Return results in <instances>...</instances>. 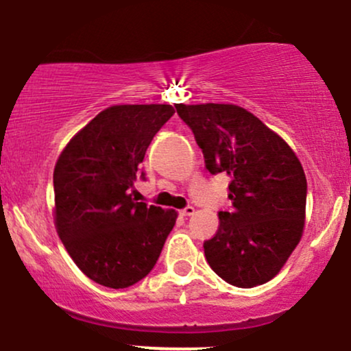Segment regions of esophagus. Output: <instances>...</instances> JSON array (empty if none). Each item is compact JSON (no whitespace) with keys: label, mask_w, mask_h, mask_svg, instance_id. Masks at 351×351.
Returning a JSON list of instances; mask_svg holds the SVG:
<instances>
[{"label":"esophagus","mask_w":351,"mask_h":351,"mask_svg":"<svg viewBox=\"0 0 351 351\" xmlns=\"http://www.w3.org/2000/svg\"><path fill=\"white\" fill-rule=\"evenodd\" d=\"M193 212H195V208L189 205V207H185V208L180 210V215H182V217H191V215H193Z\"/></svg>","instance_id":"34e87169"}]
</instances>
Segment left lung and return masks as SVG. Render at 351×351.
<instances>
[{"mask_svg": "<svg viewBox=\"0 0 351 351\" xmlns=\"http://www.w3.org/2000/svg\"><path fill=\"white\" fill-rule=\"evenodd\" d=\"M192 130L212 176H230L233 207L220 212L204 243L210 267L237 287L265 284L300 241L307 180L298 156L261 119L237 105H176Z\"/></svg>", "mask_w": 351, "mask_h": 351, "instance_id": "obj_1", "label": "left lung"}]
</instances>
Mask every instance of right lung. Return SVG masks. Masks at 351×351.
Masks as SVG:
<instances>
[{"label": "right lung", "mask_w": 351, "mask_h": 351, "mask_svg": "<svg viewBox=\"0 0 351 351\" xmlns=\"http://www.w3.org/2000/svg\"><path fill=\"white\" fill-rule=\"evenodd\" d=\"M171 105H117L70 139L53 169L56 225L65 250L92 281L125 289L151 273L174 210L131 197L139 164Z\"/></svg>", "instance_id": "1"}]
</instances>
